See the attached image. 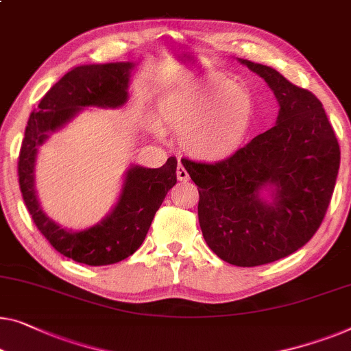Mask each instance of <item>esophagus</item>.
<instances>
[{
    "label": "esophagus",
    "instance_id": "esophagus-1",
    "mask_svg": "<svg viewBox=\"0 0 351 351\" xmlns=\"http://www.w3.org/2000/svg\"><path fill=\"white\" fill-rule=\"evenodd\" d=\"M176 172H177V179L182 180V182H185V180L190 179V176H188V172H186V169H185L184 165H182V163L177 165V171Z\"/></svg>",
    "mask_w": 351,
    "mask_h": 351
}]
</instances>
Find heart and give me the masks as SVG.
I'll use <instances>...</instances> for the list:
<instances>
[{
  "label": "heart",
  "instance_id": "heart-1",
  "mask_svg": "<svg viewBox=\"0 0 351 351\" xmlns=\"http://www.w3.org/2000/svg\"><path fill=\"white\" fill-rule=\"evenodd\" d=\"M158 121L179 133L182 149L197 160L234 154L250 128L253 101L225 75L191 80L160 96Z\"/></svg>",
  "mask_w": 351,
  "mask_h": 351
}]
</instances>
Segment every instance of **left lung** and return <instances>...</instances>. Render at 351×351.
I'll list each match as a JSON object with an SVG mask.
<instances>
[{"label":"left lung","mask_w":351,"mask_h":351,"mask_svg":"<svg viewBox=\"0 0 351 351\" xmlns=\"http://www.w3.org/2000/svg\"><path fill=\"white\" fill-rule=\"evenodd\" d=\"M266 80L280 104L277 123L217 163L182 158L199 191L197 217L207 245L241 267L280 260L311 241L336 186L340 147L312 91L278 71L239 60ZM274 188V202L259 193Z\"/></svg>","instance_id":"left-lung-1"}]
</instances>
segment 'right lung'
Listing matches in <instances>:
<instances>
[{"label": "right lung", "instance_id": "right-lung-1", "mask_svg": "<svg viewBox=\"0 0 351 351\" xmlns=\"http://www.w3.org/2000/svg\"><path fill=\"white\" fill-rule=\"evenodd\" d=\"M131 68L133 63H108L77 66L69 71L45 93L38 110L29 115L20 147L19 185L34 225L55 250L88 266L119 263L142 245L166 193L176 185L177 160L171 156L158 169L131 167L110 215L90 230L71 232L40 209L34 191L36 147L82 108H119L125 104Z\"/></svg>", "mask_w": 351, "mask_h": 351}]
</instances>
